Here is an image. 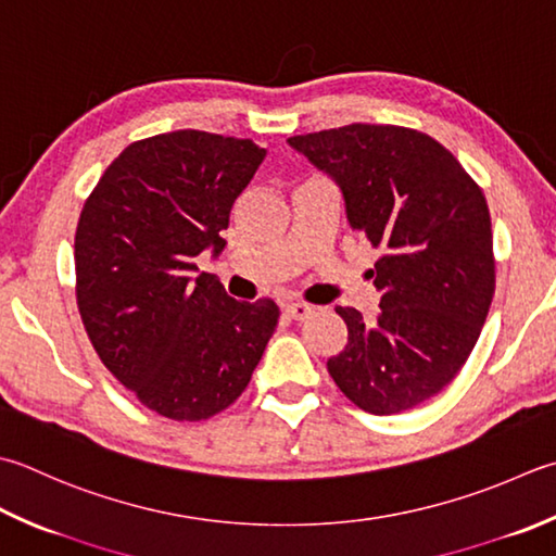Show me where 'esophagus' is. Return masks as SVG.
Here are the masks:
<instances>
[{
    "label": "esophagus",
    "instance_id": "34e87169",
    "mask_svg": "<svg viewBox=\"0 0 556 556\" xmlns=\"http://www.w3.org/2000/svg\"><path fill=\"white\" fill-rule=\"evenodd\" d=\"M311 311L313 308L308 306V303H287V306H285V313L289 315L291 320H306Z\"/></svg>",
    "mask_w": 556,
    "mask_h": 556
}]
</instances>
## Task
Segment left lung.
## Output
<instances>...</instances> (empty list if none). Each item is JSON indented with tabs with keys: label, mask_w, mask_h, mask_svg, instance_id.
<instances>
[{
	"label": "left lung",
	"mask_w": 556,
	"mask_h": 556,
	"mask_svg": "<svg viewBox=\"0 0 556 556\" xmlns=\"http://www.w3.org/2000/svg\"><path fill=\"white\" fill-rule=\"evenodd\" d=\"M340 185L346 222L383 250L380 311H334L344 350L328 358L337 388L371 415L421 405L458 376L492 306L496 271L484 192L437 139L397 125H344L289 137Z\"/></svg>",
	"instance_id": "1"
}]
</instances>
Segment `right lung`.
I'll list each match as a JSON object with an SVG mask.
<instances>
[{"instance_id": "right-lung-1", "label": "right lung", "mask_w": 556, "mask_h": 556, "mask_svg": "<svg viewBox=\"0 0 556 556\" xmlns=\"http://www.w3.org/2000/svg\"><path fill=\"white\" fill-rule=\"evenodd\" d=\"M267 151L200 129L139 139L84 202L74 236L76 306L103 366L141 405L202 421L233 405L279 308L236 301L198 257L219 255L233 202Z\"/></svg>"}]
</instances>
